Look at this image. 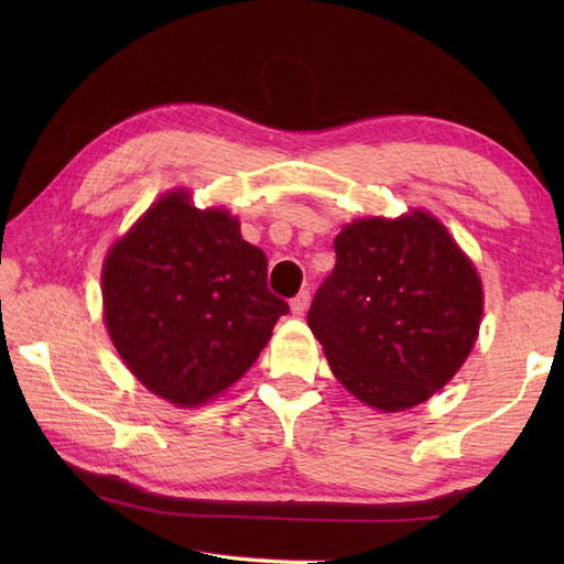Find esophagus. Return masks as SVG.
I'll return each mask as SVG.
<instances>
[{
	"mask_svg": "<svg viewBox=\"0 0 564 564\" xmlns=\"http://www.w3.org/2000/svg\"><path fill=\"white\" fill-rule=\"evenodd\" d=\"M307 305H310V291H301L297 293L293 301H291V310H293V315H305V310H307Z\"/></svg>",
	"mask_w": 564,
	"mask_h": 564,
	"instance_id": "34e87169",
	"label": "esophagus"
}]
</instances>
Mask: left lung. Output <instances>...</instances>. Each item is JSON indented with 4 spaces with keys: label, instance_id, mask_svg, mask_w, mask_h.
I'll use <instances>...</instances> for the list:
<instances>
[{
    "label": "left lung",
    "instance_id": "obj_1",
    "mask_svg": "<svg viewBox=\"0 0 564 564\" xmlns=\"http://www.w3.org/2000/svg\"><path fill=\"white\" fill-rule=\"evenodd\" d=\"M337 263L307 325L358 400L398 412L429 400L470 354L482 317L477 271L436 218H364L334 239Z\"/></svg>",
    "mask_w": 564,
    "mask_h": 564
}]
</instances>
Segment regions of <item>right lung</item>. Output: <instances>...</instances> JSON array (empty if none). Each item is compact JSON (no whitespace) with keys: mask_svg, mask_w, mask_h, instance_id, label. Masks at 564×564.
<instances>
[{"mask_svg":"<svg viewBox=\"0 0 564 564\" xmlns=\"http://www.w3.org/2000/svg\"><path fill=\"white\" fill-rule=\"evenodd\" d=\"M267 254L225 210L188 194L160 198L104 263V315L133 376L178 406L242 378L289 303L267 283Z\"/></svg>","mask_w":564,"mask_h":564,"instance_id":"1","label":"right lung"}]
</instances>
